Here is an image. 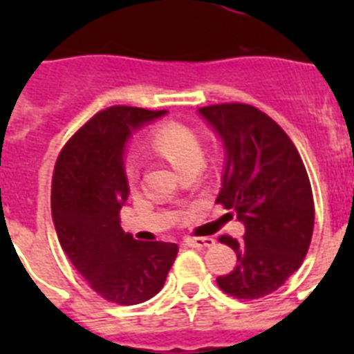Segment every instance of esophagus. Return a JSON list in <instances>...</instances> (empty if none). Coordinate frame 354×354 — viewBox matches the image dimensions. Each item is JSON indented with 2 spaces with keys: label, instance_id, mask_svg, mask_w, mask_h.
Returning a JSON list of instances; mask_svg holds the SVG:
<instances>
[{
  "label": "esophagus",
  "instance_id": "34e87169",
  "mask_svg": "<svg viewBox=\"0 0 354 354\" xmlns=\"http://www.w3.org/2000/svg\"><path fill=\"white\" fill-rule=\"evenodd\" d=\"M185 246H191V248H211L215 244V239H211V236H198V239H185Z\"/></svg>",
  "mask_w": 354,
  "mask_h": 354
}]
</instances>
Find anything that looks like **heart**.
Wrapping results in <instances>:
<instances>
[{"label": "heart", "instance_id": "1", "mask_svg": "<svg viewBox=\"0 0 354 354\" xmlns=\"http://www.w3.org/2000/svg\"><path fill=\"white\" fill-rule=\"evenodd\" d=\"M150 147L180 172L200 167L204 161V149L198 133L182 122L169 121L156 127L150 133ZM128 176L133 178L132 167L128 169Z\"/></svg>", "mask_w": 354, "mask_h": 354}]
</instances>
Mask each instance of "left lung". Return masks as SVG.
<instances>
[{"instance_id": "8db88e82", "label": "left lung", "mask_w": 354, "mask_h": 354, "mask_svg": "<svg viewBox=\"0 0 354 354\" xmlns=\"http://www.w3.org/2000/svg\"><path fill=\"white\" fill-rule=\"evenodd\" d=\"M198 113L224 147L216 204L235 209L244 224L242 241L221 236L235 250L236 266L216 283L239 299L268 296L301 266L313 239V189L301 156L274 119L250 104Z\"/></svg>"}]
</instances>
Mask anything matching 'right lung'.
I'll use <instances>...</instances> for the list:
<instances>
[{
    "mask_svg": "<svg viewBox=\"0 0 354 354\" xmlns=\"http://www.w3.org/2000/svg\"><path fill=\"white\" fill-rule=\"evenodd\" d=\"M165 113L130 106L99 112L69 139L53 172L51 213L60 246L91 288L119 305L154 297L178 253L174 242L136 241L119 221L130 194L128 141Z\"/></svg>",
    "mask_w": 354,
    "mask_h": 354,
    "instance_id": "add662e5",
    "label": "right lung"
}]
</instances>
